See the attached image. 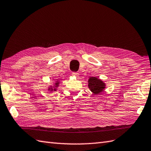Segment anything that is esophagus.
I'll return each mask as SVG.
<instances>
[{
  "label": "esophagus",
  "mask_w": 151,
  "mask_h": 151,
  "mask_svg": "<svg viewBox=\"0 0 151 151\" xmlns=\"http://www.w3.org/2000/svg\"><path fill=\"white\" fill-rule=\"evenodd\" d=\"M72 76L76 77V78H78L79 77V73L78 72H72Z\"/></svg>",
  "instance_id": "obj_1"
}]
</instances>
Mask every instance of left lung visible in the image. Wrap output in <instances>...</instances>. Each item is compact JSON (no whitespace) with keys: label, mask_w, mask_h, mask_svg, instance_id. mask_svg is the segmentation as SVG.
Listing matches in <instances>:
<instances>
[{"label":"left lung","mask_w":151,"mask_h":151,"mask_svg":"<svg viewBox=\"0 0 151 151\" xmlns=\"http://www.w3.org/2000/svg\"><path fill=\"white\" fill-rule=\"evenodd\" d=\"M88 83V88L94 95L101 93L106 88L105 83L96 77H90Z\"/></svg>","instance_id":"obj_1"}]
</instances>
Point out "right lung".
<instances>
[{"label":"right lung","mask_w":151,"mask_h":151,"mask_svg":"<svg viewBox=\"0 0 151 151\" xmlns=\"http://www.w3.org/2000/svg\"><path fill=\"white\" fill-rule=\"evenodd\" d=\"M59 84H60V81H59L58 79H57L53 86L50 85V86H48V91H50V92H53L57 91L58 86H59Z\"/></svg>","instance_id":"add662e5"}]
</instances>
